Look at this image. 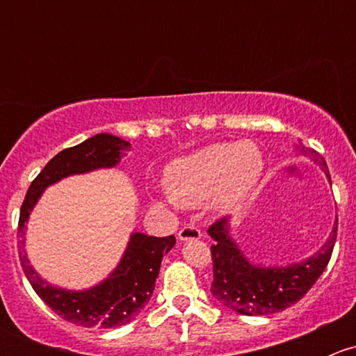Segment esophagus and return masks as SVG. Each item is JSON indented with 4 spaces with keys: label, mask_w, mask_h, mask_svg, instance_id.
<instances>
[{
    "label": "esophagus",
    "mask_w": 356,
    "mask_h": 356,
    "mask_svg": "<svg viewBox=\"0 0 356 356\" xmlns=\"http://www.w3.org/2000/svg\"><path fill=\"white\" fill-rule=\"evenodd\" d=\"M179 239L181 241H189V239H200L201 238V231L196 225L193 224H188L184 225V227H181V231H179Z\"/></svg>",
    "instance_id": "34e87169"
}]
</instances>
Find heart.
<instances>
[{
    "instance_id": "obj_1",
    "label": "heart",
    "mask_w": 356,
    "mask_h": 356,
    "mask_svg": "<svg viewBox=\"0 0 356 356\" xmlns=\"http://www.w3.org/2000/svg\"><path fill=\"white\" fill-rule=\"evenodd\" d=\"M264 172V153L254 143H217L172 161L163 184L174 203L193 207L213 196L217 207L239 203Z\"/></svg>"
}]
</instances>
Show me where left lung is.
I'll return each mask as SVG.
<instances>
[{
    "label": "left lung",
    "instance_id": "1",
    "mask_svg": "<svg viewBox=\"0 0 356 356\" xmlns=\"http://www.w3.org/2000/svg\"><path fill=\"white\" fill-rule=\"evenodd\" d=\"M303 152L317 161L331 179L327 163L321 153L305 148ZM208 232L215 239V245L210 246L213 261L211 296L225 308L253 317L282 312L312 289L331 260L337 222L331 238L315 257L288 268H264L251 265L229 238L225 218L213 222L208 227Z\"/></svg>",
    "mask_w": 356,
    "mask_h": 356
}]
</instances>
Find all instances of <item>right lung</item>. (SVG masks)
<instances>
[{
  "label": "right lung",
  "instance_id": "add662e5",
  "mask_svg": "<svg viewBox=\"0 0 356 356\" xmlns=\"http://www.w3.org/2000/svg\"><path fill=\"white\" fill-rule=\"evenodd\" d=\"M127 152H131L129 143L110 134H98L53 156L32 181L20 208V248L24 246L25 222L46 186L72 174H81L99 167H113ZM174 245V236L155 238L136 232L132 234L120 265L110 279L96 288L81 293L56 289L42 281L29 265L24 250H20L19 258L32 289L55 314L82 327L110 329L131 322L148 303L155 289L161 258Z\"/></svg>",
  "mask_w": 356,
  "mask_h": 356
}]
</instances>
